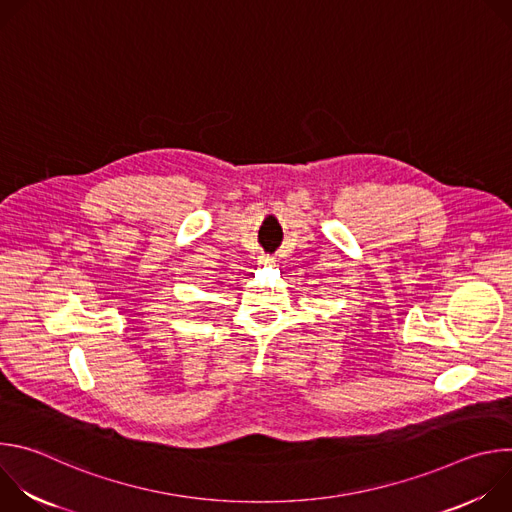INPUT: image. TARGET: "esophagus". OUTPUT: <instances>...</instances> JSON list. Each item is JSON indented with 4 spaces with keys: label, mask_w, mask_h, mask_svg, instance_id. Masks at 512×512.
Here are the masks:
<instances>
[{
    "label": "esophagus",
    "mask_w": 512,
    "mask_h": 512,
    "mask_svg": "<svg viewBox=\"0 0 512 512\" xmlns=\"http://www.w3.org/2000/svg\"><path fill=\"white\" fill-rule=\"evenodd\" d=\"M261 263H263V265H269V263H273V257H269V255H263V257H261Z\"/></svg>",
    "instance_id": "1"
}]
</instances>
